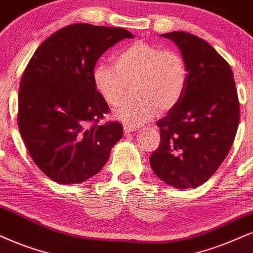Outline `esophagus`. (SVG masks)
I'll list each match as a JSON object with an SVG mask.
<instances>
[{
  "mask_svg": "<svg viewBox=\"0 0 253 253\" xmlns=\"http://www.w3.org/2000/svg\"><path fill=\"white\" fill-rule=\"evenodd\" d=\"M136 129H137L136 127L128 126V125H125V126H124V132L126 133V134H129V133H132V132H135Z\"/></svg>",
  "mask_w": 253,
  "mask_h": 253,
  "instance_id": "34e87169",
  "label": "esophagus"
}]
</instances>
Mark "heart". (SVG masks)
Wrapping results in <instances>:
<instances>
[{
	"label": "heart",
	"mask_w": 253,
	"mask_h": 253,
	"mask_svg": "<svg viewBox=\"0 0 253 253\" xmlns=\"http://www.w3.org/2000/svg\"><path fill=\"white\" fill-rule=\"evenodd\" d=\"M92 79L111 106L120 103L127 86H133L134 98L114 108L113 117L137 127L152 120L158 111L166 113L180 104L188 85V68L180 53L137 41L118 51L113 66L97 64Z\"/></svg>",
	"instance_id": "1"
}]
</instances>
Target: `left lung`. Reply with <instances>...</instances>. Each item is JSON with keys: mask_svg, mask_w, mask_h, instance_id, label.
Wrapping results in <instances>:
<instances>
[{"mask_svg": "<svg viewBox=\"0 0 253 253\" xmlns=\"http://www.w3.org/2000/svg\"><path fill=\"white\" fill-rule=\"evenodd\" d=\"M180 49L188 85L176 107L160 119V146L149 162L156 176L177 189L203 184L224 161L239 125L232 70L213 47L195 35L164 34Z\"/></svg>", "mask_w": 253, "mask_h": 253, "instance_id": "obj_1", "label": "left lung"}]
</instances>
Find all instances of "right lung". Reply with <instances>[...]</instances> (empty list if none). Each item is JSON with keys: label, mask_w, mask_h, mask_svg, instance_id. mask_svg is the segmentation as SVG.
<instances>
[{"label": "right lung", "mask_w": 253, "mask_h": 253, "mask_svg": "<svg viewBox=\"0 0 253 253\" xmlns=\"http://www.w3.org/2000/svg\"><path fill=\"white\" fill-rule=\"evenodd\" d=\"M133 37L123 28L77 23L51 35L31 57L18 92V129L37 167L57 183L94 176L123 137L120 123L98 125L110 107L92 71L105 51Z\"/></svg>", "instance_id": "1"}]
</instances>
